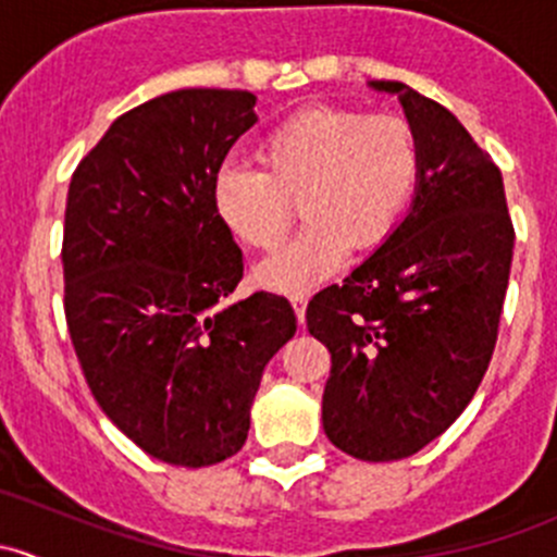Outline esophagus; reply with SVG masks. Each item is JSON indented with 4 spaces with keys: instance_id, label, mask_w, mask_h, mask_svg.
<instances>
[{
    "instance_id": "34e87169",
    "label": "esophagus",
    "mask_w": 557,
    "mask_h": 557,
    "mask_svg": "<svg viewBox=\"0 0 557 557\" xmlns=\"http://www.w3.org/2000/svg\"><path fill=\"white\" fill-rule=\"evenodd\" d=\"M290 305H294V312H296V318H299V323H305L307 296L305 294H290Z\"/></svg>"
}]
</instances>
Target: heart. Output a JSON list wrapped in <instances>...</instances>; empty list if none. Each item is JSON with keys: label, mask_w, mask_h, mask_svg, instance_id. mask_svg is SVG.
Here are the masks:
<instances>
[{"label": "heart", "mask_w": 557, "mask_h": 557, "mask_svg": "<svg viewBox=\"0 0 557 557\" xmlns=\"http://www.w3.org/2000/svg\"><path fill=\"white\" fill-rule=\"evenodd\" d=\"M261 170L226 164L212 205L239 243L269 250L285 237L299 196L305 228L258 263L274 290L329 277L347 247H377L407 210L420 180V143L398 115L314 104L294 112L258 145Z\"/></svg>", "instance_id": "b5f03b06"}]
</instances>
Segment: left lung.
Wrapping results in <instances>:
<instances>
[{
	"label": "left lung",
	"mask_w": 557,
	"mask_h": 557,
	"mask_svg": "<svg viewBox=\"0 0 557 557\" xmlns=\"http://www.w3.org/2000/svg\"><path fill=\"white\" fill-rule=\"evenodd\" d=\"M420 143L407 218L385 243L307 307L331 352L323 429L352 458L398 460L458 420L491 363L512 267L504 180L458 117L396 81Z\"/></svg>",
	"instance_id": "8db88e82"
}]
</instances>
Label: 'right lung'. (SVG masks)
Instances as JSON below:
<instances>
[{
	"mask_svg": "<svg viewBox=\"0 0 557 557\" xmlns=\"http://www.w3.org/2000/svg\"><path fill=\"white\" fill-rule=\"evenodd\" d=\"M250 91L183 88L123 112L77 164L64 215V314L86 383L128 440L172 466L243 450L263 367L294 307L228 305L243 250L212 205Z\"/></svg>",
	"mask_w": 557,
	"mask_h": 557,
	"instance_id": "1",
	"label": "right lung"
}]
</instances>
